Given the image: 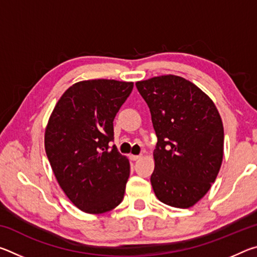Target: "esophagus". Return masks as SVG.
<instances>
[{"label": "esophagus", "instance_id": "esophagus-1", "mask_svg": "<svg viewBox=\"0 0 257 257\" xmlns=\"http://www.w3.org/2000/svg\"><path fill=\"white\" fill-rule=\"evenodd\" d=\"M141 158H142L141 155H133V154L129 155V159L132 160V161H137V160H139Z\"/></svg>", "mask_w": 257, "mask_h": 257}]
</instances>
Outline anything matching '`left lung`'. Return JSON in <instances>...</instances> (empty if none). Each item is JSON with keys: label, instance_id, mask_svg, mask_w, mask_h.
<instances>
[{"label": "left lung", "instance_id": "left-lung-1", "mask_svg": "<svg viewBox=\"0 0 257 257\" xmlns=\"http://www.w3.org/2000/svg\"><path fill=\"white\" fill-rule=\"evenodd\" d=\"M136 87L158 137L151 176L156 197L173 207L193 206L210 190L222 164L219 111L202 89L179 76L153 77Z\"/></svg>", "mask_w": 257, "mask_h": 257}]
</instances>
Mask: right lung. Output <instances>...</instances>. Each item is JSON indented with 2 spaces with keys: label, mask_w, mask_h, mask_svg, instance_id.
<instances>
[{
  "label": "right lung",
  "mask_w": 257,
  "mask_h": 257,
  "mask_svg": "<svg viewBox=\"0 0 257 257\" xmlns=\"http://www.w3.org/2000/svg\"><path fill=\"white\" fill-rule=\"evenodd\" d=\"M134 82L73 84L56 103L45 129V151L58 184L79 210L101 214L122 202L130 164L110 142L113 120Z\"/></svg>",
  "instance_id": "right-lung-1"
}]
</instances>
